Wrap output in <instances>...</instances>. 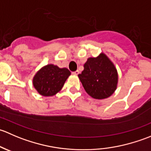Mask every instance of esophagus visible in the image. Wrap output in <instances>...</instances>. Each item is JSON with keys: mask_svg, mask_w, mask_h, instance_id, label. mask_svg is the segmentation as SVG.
<instances>
[{"mask_svg": "<svg viewBox=\"0 0 151 151\" xmlns=\"http://www.w3.org/2000/svg\"><path fill=\"white\" fill-rule=\"evenodd\" d=\"M72 74H74V75H78V74H80V71H79V70H77V71L72 72Z\"/></svg>", "mask_w": 151, "mask_h": 151, "instance_id": "1", "label": "esophagus"}]
</instances>
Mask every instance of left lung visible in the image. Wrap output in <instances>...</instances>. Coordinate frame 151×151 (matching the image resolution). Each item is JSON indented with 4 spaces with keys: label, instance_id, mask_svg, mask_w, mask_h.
Segmentation results:
<instances>
[{
    "label": "left lung",
    "instance_id": "1",
    "mask_svg": "<svg viewBox=\"0 0 151 151\" xmlns=\"http://www.w3.org/2000/svg\"><path fill=\"white\" fill-rule=\"evenodd\" d=\"M78 77L87 93L96 99L108 98L117 88L118 71L104 53L96 58H89Z\"/></svg>",
    "mask_w": 151,
    "mask_h": 151
}]
</instances>
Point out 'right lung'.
<instances>
[{
	"instance_id": "1",
	"label": "right lung",
	"mask_w": 151,
	"mask_h": 151,
	"mask_svg": "<svg viewBox=\"0 0 151 151\" xmlns=\"http://www.w3.org/2000/svg\"><path fill=\"white\" fill-rule=\"evenodd\" d=\"M70 74L71 72L68 68L48 64L35 74L33 85L40 95L52 96L62 89Z\"/></svg>"
}]
</instances>
